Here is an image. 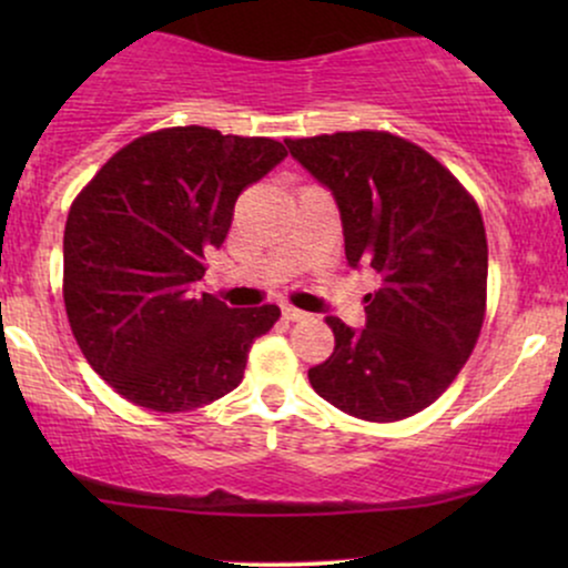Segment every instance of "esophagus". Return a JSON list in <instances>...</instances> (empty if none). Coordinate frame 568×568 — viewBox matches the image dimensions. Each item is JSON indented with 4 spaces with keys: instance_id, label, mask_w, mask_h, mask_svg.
<instances>
[{
    "instance_id": "34e87169",
    "label": "esophagus",
    "mask_w": 568,
    "mask_h": 568,
    "mask_svg": "<svg viewBox=\"0 0 568 568\" xmlns=\"http://www.w3.org/2000/svg\"><path fill=\"white\" fill-rule=\"evenodd\" d=\"M283 317L285 321H293V323H298V321H306V312H302V310H296V306H291V304H285L283 306Z\"/></svg>"
}]
</instances>
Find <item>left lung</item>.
<instances>
[{"label": "left lung", "mask_w": 568, "mask_h": 568, "mask_svg": "<svg viewBox=\"0 0 568 568\" xmlns=\"http://www.w3.org/2000/svg\"><path fill=\"white\" fill-rule=\"evenodd\" d=\"M334 192L352 266L382 275L366 296V328L325 317L336 347L310 384L366 422L419 414L446 393L486 317L488 243L478 202L414 141L387 130L285 139Z\"/></svg>", "instance_id": "1"}]
</instances>
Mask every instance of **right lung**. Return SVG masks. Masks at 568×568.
I'll use <instances>...</instances> for the list:
<instances>
[{"label":"right lung","mask_w":568,"mask_h":568,"mask_svg":"<svg viewBox=\"0 0 568 568\" xmlns=\"http://www.w3.org/2000/svg\"><path fill=\"white\" fill-rule=\"evenodd\" d=\"M262 135L189 125L143 133L71 202L63 304L84 361L133 406L175 414L243 382L275 304L230 310L194 296L205 253L224 243L240 192L285 158Z\"/></svg>","instance_id":"add662e5"}]
</instances>
